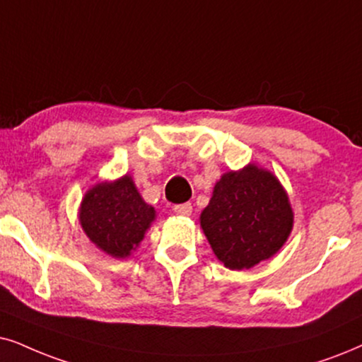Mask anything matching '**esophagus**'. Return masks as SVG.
I'll return each instance as SVG.
<instances>
[{"instance_id": "esophagus-1", "label": "esophagus", "mask_w": 362, "mask_h": 362, "mask_svg": "<svg viewBox=\"0 0 362 362\" xmlns=\"http://www.w3.org/2000/svg\"><path fill=\"white\" fill-rule=\"evenodd\" d=\"M173 212L177 215H190L192 214V205L190 204H178V205H173Z\"/></svg>"}]
</instances>
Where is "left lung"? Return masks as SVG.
Listing matches in <instances>:
<instances>
[{
	"label": "left lung",
	"mask_w": 362,
	"mask_h": 362,
	"mask_svg": "<svg viewBox=\"0 0 362 362\" xmlns=\"http://www.w3.org/2000/svg\"><path fill=\"white\" fill-rule=\"evenodd\" d=\"M292 209L271 172L255 165L222 175L200 226L217 259L232 271L272 257L292 230Z\"/></svg>",
	"instance_id": "obj_1"
}]
</instances>
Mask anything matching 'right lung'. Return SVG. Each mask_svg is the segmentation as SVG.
<instances>
[{
	"instance_id": "obj_1",
	"label": "right lung",
	"mask_w": 362,
	"mask_h": 362,
	"mask_svg": "<svg viewBox=\"0 0 362 362\" xmlns=\"http://www.w3.org/2000/svg\"><path fill=\"white\" fill-rule=\"evenodd\" d=\"M155 218L132 177L113 184H98L88 190L80 207V223L97 247L113 257H127L144 239Z\"/></svg>"
}]
</instances>
